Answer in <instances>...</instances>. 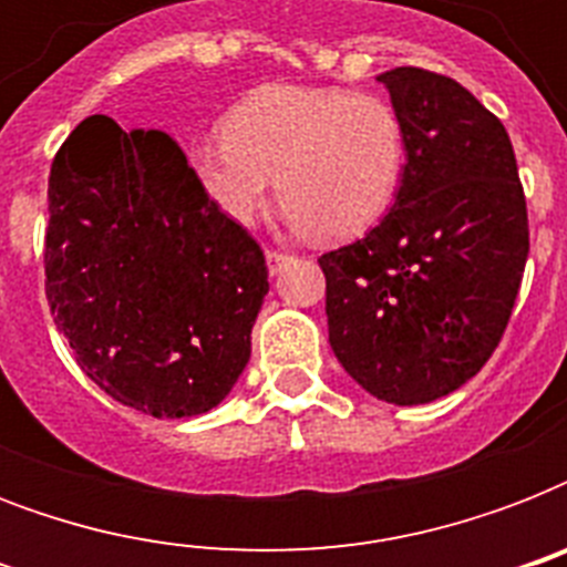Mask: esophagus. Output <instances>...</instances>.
<instances>
[{"instance_id": "esophagus-1", "label": "esophagus", "mask_w": 567, "mask_h": 567, "mask_svg": "<svg viewBox=\"0 0 567 567\" xmlns=\"http://www.w3.org/2000/svg\"><path fill=\"white\" fill-rule=\"evenodd\" d=\"M265 256H267V265H270V274H276V270H279V267H282L288 258H291L288 252H276V249H267Z\"/></svg>"}]
</instances>
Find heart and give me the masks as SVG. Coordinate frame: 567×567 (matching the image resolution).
Listing matches in <instances>:
<instances>
[{
    "instance_id": "b5f03b06",
    "label": "heart",
    "mask_w": 567,
    "mask_h": 567,
    "mask_svg": "<svg viewBox=\"0 0 567 567\" xmlns=\"http://www.w3.org/2000/svg\"><path fill=\"white\" fill-rule=\"evenodd\" d=\"M405 167L403 120L391 102L315 84H261L190 150L199 188L247 226L276 188L282 220L329 238L368 229L388 212Z\"/></svg>"
}]
</instances>
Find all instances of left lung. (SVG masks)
Segmentation results:
<instances>
[{
	"instance_id": "obj_1",
	"label": "left lung",
	"mask_w": 567,
	"mask_h": 567,
	"mask_svg": "<svg viewBox=\"0 0 567 567\" xmlns=\"http://www.w3.org/2000/svg\"><path fill=\"white\" fill-rule=\"evenodd\" d=\"M405 132L391 212L318 258L329 344L344 371L396 405L462 388L501 344L529 256L527 196L506 128L441 73L377 75Z\"/></svg>"
}]
</instances>
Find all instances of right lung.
Returning a JSON list of instances; mask_svg holds the SVG:
<instances>
[{
  "label": "right lung",
  "mask_w": 567,
  "mask_h": 567,
  "mask_svg": "<svg viewBox=\"0 0 567 567\" xmlns=\"http://www.w3.org/2000/svg\"><path fill=\"white\" fill-rule=\"evenodd\" d=\"M47 302L84 377L153 417L220 403L267 293L256 238L158 128L93 114L49 171Z\"/></svg>",
  "instance_id": "add662e5"
}]
</instances>
